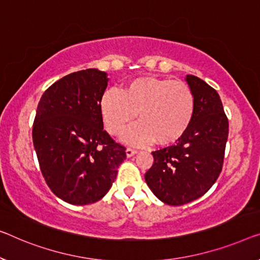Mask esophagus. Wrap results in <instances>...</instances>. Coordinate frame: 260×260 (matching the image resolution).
Segmentation results:
<instances>
[{
	"label": "esophagus",
	"mask_w": 260,
	"mask_h": 260,
	"mask_svg": "<svg viewBox=\"0 0 260 260\" xmlns=\"http://www.w3.org/2000/svg\"><path fill=\"white\" fill-rule=\"evenodd\" d=\"M138 153V150L137 149H133V148H127L126 149V155H127V157H131V156H133L134 154H137Z\"/></svg>",
	"instance_id": "esophagus-1"
}]
</instances>
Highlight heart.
Segmentation results:
<instances>
[{"label": "heart", "instance_id": "b5f03b06", "mask_svg": "<svg viewBox=\"0 0 260 260\" xmlns=\"http://www.w3.org/2000/svg\"><path fill=\"white\" fill-rule=\"evenodd\" d=\"M107 131L121 135L135 118L139 122L125 135L129 143L155 140L172 145L190 126L195 113V95L183 81L141 77L129 81L122 91L107 90L100 100Z\"/></svg>", "mask_w": 260, "mask_h": 260}]
</instances>
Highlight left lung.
<instances>
[{"mask_svg": "<svg viewBox=\"0 0 260 260\" xmlns=\"http://www.w3.org/2000/svg\"><path fill=\"white\" fill-rule=\"evenodd\" d=\"M195 113L175 145L152 152L154 164L145 180L155 196L169 205H183L203 196L222 172L229 121L218 93L199 77L188 75Z\"/></svg>", "mask_w": 260, "mask_h": 260, "instance_id": "1", "label": "left lung"}]
</instances>
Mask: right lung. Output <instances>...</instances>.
Returning a JSON list of instances; mask_svg holds the SVG:
<instances>
[{"instance_id": "right-lung-1", "label": "right lung", "mask_w": 260, "mask_h": 260, "mask_svg": "<svg viewBox=\"0 0 260 260\" xmlns=\"http://www.w3.org/2000/svg\"><path fill=\"white\" fill-rule=\"evenodd\" d=\"M107 73L96 69L63 77L38 103L32 141L41 172L60 200L85 205L110 190L126 148L104 131L100 100Z\"/></svg>"}]
</instances>
